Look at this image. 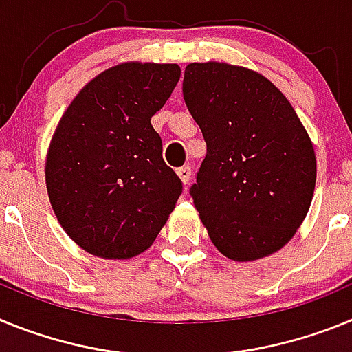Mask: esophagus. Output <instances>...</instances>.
Masks as SVG:
<instances>
[{
	"label": "esophagus",
	"instance_id": "34e87169",
	"mask_svg": "<svg viewBox=\"0 0 352 352\" xmlns=\"http://www.w3.org/2000/svg\"><path fill=\"white\" fill-rule=\"evenodd\" d=\"M177 175H179V179L182 180V184H188L189 180H191V168L189 166L177 168Z\"/></svg>",
	"mask_w": 352,
	"mask_h": 352
}]
</instances>
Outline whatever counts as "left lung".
Instances as JSON below:
<instances>
[{"label": "left lung", "instance_id": "obj_1", "mask_svg": "<svg viewBox=\"0 0 352 352\" xmlns=\"http://www.w3.org/2000/svg\"><path fill=\"white\" fill-rule=\"evenodd\" d=\"M186 106L207 155L189 193L212 244L252 262L283 248L310 209L314 145L294 108L267 78L246 67L189 63Z\"/></svg>", "mask_w": 352, "mask_h": 352}]
</instances>
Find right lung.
<instances>
[{
  "instance_id": "right-lung-1",
  "label": "right lung",
  "mask_w": 352,
  "mask_h": 352,
  "mask_svg": "<svg viewBox=\"0 0 352 352\" xmlns=\"http://www.w3.org/2000/svg\"><path fill=\"white\" fill-rule=\"evenodd\" d=\"M180 78L177 63L127 62L81 88L45 159L51 207L70 239L102 258L151 248L182 193L151 118Z\"/></svg>"
}]
</instances>
